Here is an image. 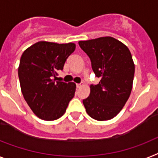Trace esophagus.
Returning <instances> with one entry per match:
<instances>
[{"mask_svg": "<svg viewBox=\"0 0 158 158\" xmlns=\"http://www.w3.org/2000/svg\"><path fill=\"white\" fill-rule=\"evenodd\" d=\"M76 87H77V88H79V87H82V83H77Z\"/></svg>", "mask_w": 158, "mask_h": 158, "instance_id": "34e87169", "label": "esophagus"}]
</instances>
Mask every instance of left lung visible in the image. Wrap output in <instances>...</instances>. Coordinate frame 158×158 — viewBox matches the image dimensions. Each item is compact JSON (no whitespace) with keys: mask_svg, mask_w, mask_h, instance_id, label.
I'll return each mask as SVG.
<instances>
[{"mask_svg":"<svg viewBox=\"0 0 158 158\" xmlns=\"http://www.w3.org/2000/svg\"><path fill=\"white\" fill-rule=\"evenodd\" d=\"M89 56L95 76L100 79L90 86V95L83 99L87 113L96 120H111L120 112L130 96L135 65L124 43L112 37L79 41Z\"/></svg>","mask_w":158,"mask_h":158,"instance_id":"1","label":"left lung"}]
</instances>
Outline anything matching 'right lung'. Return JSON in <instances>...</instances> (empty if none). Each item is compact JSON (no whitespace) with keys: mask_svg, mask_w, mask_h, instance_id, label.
<instances>
[{"mask_svg":"<svg viewBox=\"0 0 158 158\" xmlns=\"http://www.w3.org/2000/svg\"><path fill=\"white\" fill-rule=\"evenodd\" d=\"M75 50L73 42L59 44L41 41L22 54L18 77L24 99L35 115L44 120H54L66 112L74 97L75 83L56 81L58 71Z\"/></svg>","mask_w":158,"mask_h":158,"instance_id":"right-lung-1","label":"right lung"}]
</instances>
